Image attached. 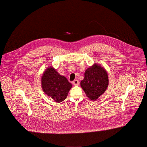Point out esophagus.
<instances>
[{
  "label": "esophagus",
  "instance_id": "34e87169",
  "mask_svg": "<svg viewBox=\"0 0 147 147\" xmlns=\"http://www.w3.org/2000/svg\"><path fill=\"white\" fill-rule=\"evenodd\" d=\"M73 85H78L79 84V82L78 80L76 79V80H74L73 82Z\"/></svg>",
  "mask_w": 147,
  "mask_h": 147
}]
</instances>
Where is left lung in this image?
<instances>
[{
	"mask_svg": "<svg viewBox=\"0 0 147 147\" xmlns=\"http://www.w3.org/2000/svg\"><path fill=\"white\" fill-rule=\"evenodd\" d=\"M84 76L80 85L86 96L95 101L105 92L108 87L109 78L107 71L100 64L95 63L85 70Z\"/></svg>",
	"mask_w": 147,
	"mask_h": 147,
	"instance_id": "left-lung-1",
	"label": "left lung"
}]
</instances>
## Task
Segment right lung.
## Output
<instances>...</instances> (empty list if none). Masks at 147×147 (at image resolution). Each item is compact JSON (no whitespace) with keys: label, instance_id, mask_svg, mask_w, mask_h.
<instances>
[{"label":"right lung","instance_id":"right-lung-1","mask_svg":"<svg viewBox=\"0 0 147 147\" xmlns=\"http://www.w3.org/2000/svg\"><path fill=\"white\" fill-rule=\"evenodd\" d=\"M41 85L44 92L57 102H61L67 97L72 85L65 77L49 67L46 69L41 78Z\"/></svg>","mask_w":147,"mask_h":147}]
</instances>
